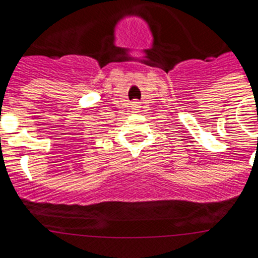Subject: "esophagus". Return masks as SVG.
<instances>
[{"label": "esophagus", "instance_id": "1", "mask_svg": "<svg viewBox=\"0 0 258 258\" xmlns=\"http://www.w3.org/2000/svg\"><path fill=\"white\" fill-rule=\"evenodd\" d=\"M132 109H133L135 112H139V109H140L139 102H133V104H132Z\"/></svg>", "mask_w": 258, "mask_h": 258}]
</instances>
